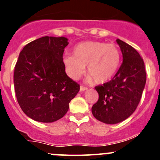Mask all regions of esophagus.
I'll use <instances>...</instances> for the list:
<instances>
[{
  "label": "esophagus",
  "instance_id": "esophagus-1",
  "mask_svg": "<svg viewBox=\"0 0 160 160\" xmlns=\"http://www.w3.org/2000/svg\"><path fill=\"white\" fill-rule=\"evenodd\" d=\"M87 90V87H84V86H81V87H80V90H81V91H85V90Z\"/></svg>",
  "mask_w": 160,
  "mask_h": 160
}]
</instances>
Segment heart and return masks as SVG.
<instances>
[{
    "label": "heart",
    "mask_w": 160,
    "mask_h": 160,
    "mask_svg": "<svg viewBox=\"0 0 160 160\" xmlns=\"http://www.w3.org/2000/svg\"><path fill=\"white\" fill-rule=\"evenodd\" d=\"M121 53L114 44L102 42H85L73 48V55L63 59L65 67L71 78L78 79L87 65V80L105 83L110 81L119 67Z\"/></svg>",
    "instance_id": "1"
}]
</instances>
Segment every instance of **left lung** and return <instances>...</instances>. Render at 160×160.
Listing matches in <instances>:
<instances>
[{"label":"left lung","mask_w":160,"mask_h":160,"mask_svg":"<svg viewBox=\"0 0 160 160\" xmlns=\"http://www.w3.org/2000/svg\"><path fill=\"white\" fill-rule=\"evenodd\" d=\"M122 62L110 82L95 87L98 100L92 114L98 121L115 124L127 119L138 107L145 87L147 73L143 60L135 49L117 39Z\"/></svg>","instance_id":"obj_1"}]
</instances>
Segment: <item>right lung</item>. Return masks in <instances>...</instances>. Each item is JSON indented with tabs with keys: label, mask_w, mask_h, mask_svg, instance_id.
I'll return each instance as SVG.
<instances>
[{
	"label": "right lung",
	"mask_w": 160,
	"mask_h": 160,
	"mask_svg": "<svg viewBox=\"0 0 160 160\" xmlns=\"http://www.w3.org/2000/svg\"><path fill=\"white\" fill-rule=\"evenodd\" d=\"M64 37H42L23 48L14 69V89L20 107L28 117L41 122L62 118L80 86L68 77L62 55Z\"/></svg>",
	"instance_id": "add662e5"
}]
</instances>
